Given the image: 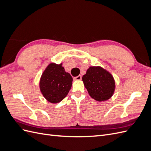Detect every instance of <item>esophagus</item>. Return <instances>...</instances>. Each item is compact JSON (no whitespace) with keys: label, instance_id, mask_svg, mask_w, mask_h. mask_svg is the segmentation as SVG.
<instances>
[{"label":"esophagus","instance_id":"esophagus-1","mask_svg":"<svg viewBox=\"0 0 151 151\" xmlns=\"http://www.w3.org/2000/svg\"><path fill=\"white\" fill-rule=\"evenodd\" d=\"M81 79H82V76H81V75L78 76H77V77H74V80H76V81H79V80H81Z\"/></svg>","mask_w":151,"mask_h":151}]
</instances>
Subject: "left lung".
<instances>
[{
    "label": "left lung",
    "instance_id": "8db88e82",
    "mask_svg": "<svg viewBox=\"0 0 151 151\" xmlns=\"http://www.w3.org/2000/svg\"><path fill=\"white\" fill-rule=\"evenodd\" d=\"M83 81L90 96L98 101L109 99L115 91L113 76L101 67H90L83 76Z\"/></svg>",
    "mask_w": 151,
    "mask_h": 151
}]
</instances>
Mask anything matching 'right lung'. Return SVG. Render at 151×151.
Instances as JSON below:
<instances>
[{
    "mask_svg": "<svg viewBox=\"0 0 151 151\" xmlns=\"http://www.w3.org/2000/svg\"><path fill=\"white\" fill-rule=\"evenodd\" d=\"M72 80L70 74L65 71L62 63H52L48 65L41 77V92L49 102L59 103L69 92Z\"/></svg>",
    "mask_w": 151,
    "mask_h": 151,
    "instance_id": "1",
    "label": "right lung"
}]
</instances>
